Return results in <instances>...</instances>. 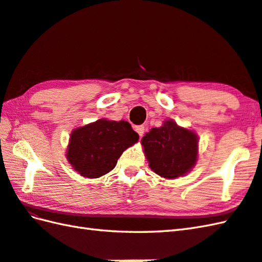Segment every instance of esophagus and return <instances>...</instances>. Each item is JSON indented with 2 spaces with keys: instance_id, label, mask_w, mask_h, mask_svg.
Listing matches in <instances>:
<instances>
[{
  "instance_id": "34e87169",
  "label": "esophagus",
  "mask_w": 262,
  "mask_h": 262,
  "mask_svg": "<svg viewBox=\"0 0 262 262\" xmlns=\"http://www.w3.org/2000/svg\"><path fill=\"white\" fill-rule=\"evenodd\" d=\"M135 130L137 132V134L140 135V137H142L144 135V133H145V127H144V126H136Z\"/></svg>"
}]
</instances>
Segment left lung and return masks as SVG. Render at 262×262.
<instances>
[{
    "label": "left lung",
    "mask_w": 262,
    "mask_h": 262,
    "mask_svg": "<svg viewBox=\"0 0 262 262\" xmlns=\"http://www.w3.org/2000/svg\"><path fill=\"white\" fill-rule=\"evenodd\" d=\"M148 166L164 179H178L192 170L198 161L199 137L194 130L166 119L142 138Z\"/></svg>",
    "instance_id": "obj_1"
}]
</instances>
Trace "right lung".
Listing matches in <instances>:
<instances>
[{"instance_id":"right-lung-1","label":"right lung","mask_w":262,"mask_h":262,"mask_svg":"<svg viewBox=\"0 0 262 262\" xmlns=\"http://www.w3.org/2000/svg\"><path fill=\"white\" fill-rule=\"evenodd\" d=\"M138 138L128 121L101 118L71 132L65 157L81 177L96 179L109 173Z\"/></svg>"}]
</instances>
